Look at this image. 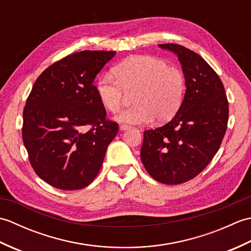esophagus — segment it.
Here are the masks:
<instances>
[{"instance_id":"obj_1","label":"esophagus","mask_w":251,"mask_h":251,"mask_svg":"<svg viewBox=\"0 0 251 251\" xmlns=\"http://www.w3.org/2000/svg\"><path fill=\"white\" fill-rule=\"evenodd\" d=\"M128 128H130V126H129V125H126V124H122V125L120 126V129H121V130H127Z\"/></svg>"}]
</instances>
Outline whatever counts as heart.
Instances as JSON below:
<instances>
[{
  "instance_id": "1",
  "label": "heart",
  "mask_w": 251,
  "mask_h": 251,
  "mask_svg": "<svg viewBox=\"0 0 251 251\" xmlns=\"http://www.w3.org/2000/svg\"><path fill=\"white\" fill-rule=\"evenodd\" d=\"M114 75L102 74L96 82V93L103 108L121 109L134 94L132 108L122 111L115 121L132 125L165 122L176 114L185 93L184 74L166 61L151 56H132L114 68Z\"/></svg>"
}]
</instances>
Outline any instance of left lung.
Masks as SVG:
<instances>
[{"label":"left lung","instance_id":"left-lung-1","mask_svg":"<svg viewBox=\"0 0 251 251\" xmlns=\"http://www.w3.org/2000/svg\"><path fill=\"white\" fill-rule=\"evenodd\" d=\"M158 47L178 56L186 90L172 121L143 132L140 157L153 179L179 184L202 172L219 150L228 103L221 79L199 54L178 44Z\"/></svg>","mask_w":251,"mask_h":251}]
</instances>
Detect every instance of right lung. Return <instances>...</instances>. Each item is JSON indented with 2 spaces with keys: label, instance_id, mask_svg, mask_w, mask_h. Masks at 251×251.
Listing matches in <instances>:
<instances>
[{
  "label": "right lung",
  "instance_id": "obj_1",
  "mask_svg": "<svg viewBox=\"0 0 251 251\" xmlns=\"http://www.w3.org/2000/svg\"><path fill=\"white\" fill-rule=\"evenodd\" d=\"M115 51L84 50L55 62L37 77L24 110L23 140L34 172L60 190L93 182L119 125L94 81Z\"/></svg>",
  "mask_w": 251,
  "mask_h": 251
}]
</instances>
